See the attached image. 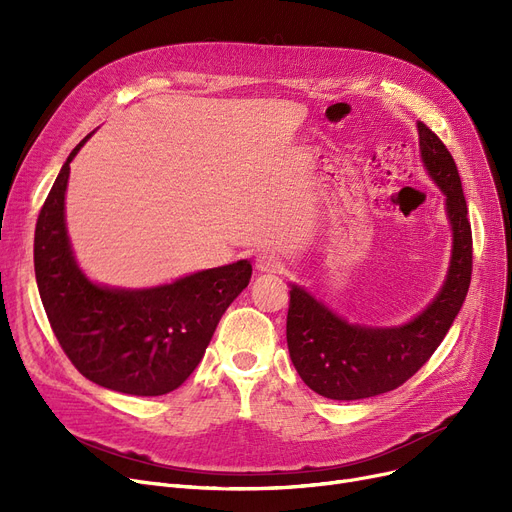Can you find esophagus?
Returning a JSON list of instances; mask_svg holds the SVG:
<instances>
[{
    "mask_svg": "<svg viewBox=\"0 0 512 512\" xmlns=\"http://www.w3.org/2000/svg\"><path fill=\"white\" fill-rule=\"evenodd\" d=\"M255 267L261 272V274H278L282 272V261L272 255V253H261L257 259H255Z\"/></svg>",
    "mask_w": 512,
    "mask_h": 512,
    "instance_id": "1",
    "label": "esophagus"
}]
</instances>
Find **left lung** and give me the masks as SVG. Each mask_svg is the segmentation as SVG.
Returning a JSON list of instances; mask_svg holds the SVG:
<instances>
[{
	"instance_id": "1",
	"label": "left lung",
	"mask_w": 512,
	"mask_h": 512,
	"mask_svg": "<svg viewBox=\"0 0 512 512\" xmlns=\"http://www.w3.org/2000/svg\"><path fill=\"white\" fill-rule=\"evenodd\" d=\"M423 168L444 193L452 230L450 265L442 288L407 324L378 328L351 324L299 284H290L286 342L294 369L317 394L359 400L405 384L434 355L471 284L473 238L467 201L454 159L423 122H417Z\"/></svg>"
}]
</instances>
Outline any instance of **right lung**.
<instances>
[{
  "label": "right lung",
  "instance_id": "right-lung-1",
  "mask_svg": "<svg viewBox=\"0 0 512 512\" xmlns=\"http://www.w3.org/2000/svg\"><path fill=\"white\" fill-rule=\"evenodd\" d=\"M91 134L68 155L39 213V294L53 334L87 380L122 394L161 396L195 371L222 315L249 286L253 267L240 259L151 288L93 282L74 257L64 203L70 161Z\"/></svg>",
  "mask_w": 512,
  "mask_h": 512
}]
</instances>
